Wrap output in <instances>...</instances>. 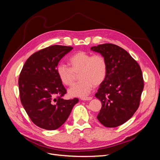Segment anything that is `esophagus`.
<instances>
[{"instance_id":"1","label":"esophagus","mask_w":160,"mask_h":160,"mask_svg":"<svg viewBox=\"0 0 160 160\" xmlns=\"http://www.w3.org/2000/svg\"><path fill=\"white\" fill-rule=\"evenodd\" d=\"M92 98L91 97H86V98H82L81 100L83 101H88V100H91Z\"/></svg>"}]
</instances>
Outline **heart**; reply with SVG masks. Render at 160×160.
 <instances>
[{
  "label": "heart",
  "mask_w": 160,
  "mask_h": 160,
  "mask_svg": "<svg viewBox=\"0 0 160 160\" xmlns=\"http://www.w3.org/2000/svg\"><path fill=\"white\" fill-rule=\"evenodd\" d=\"M70 67L59 64L57 73L62 83L71 86L74 83L77 75L81 79L69 89L71 96L83 98L88 95L93 87L100 85L108 74V62L101 55L79 51L72 55L69 60Z\"/></svg>",
  "instance_id": "heart-1"
}]
</instances>
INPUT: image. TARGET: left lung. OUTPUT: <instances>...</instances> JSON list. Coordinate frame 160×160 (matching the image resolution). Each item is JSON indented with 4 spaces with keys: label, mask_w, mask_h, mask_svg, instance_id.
Masks as SVG:
<instances>
[{
    "label": "left lung",
    "mask_w": 160,
    "mask_h": 160,
    "mask_svg": "<svg viewBox=\"0 0 160 160\" xmlns=\"http://www.w3.org/2000/svg\"><path fill=\"white\" fill-rule=\"evenodd\" d=\"M108 62V74L95 97L102 107L98 115L107 128H115L132 117L139 106L144 83L139 64L123 48L105 43L92 47Z\"/></svg>",
    "instance_id": "8db88e82"
}]
</instances>
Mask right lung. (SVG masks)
Segmentation results:
<instances>
[{
    "instance_id": "add662e5",
    "label": "right lung",
    "mask_w": 160,
    "mask_h": 160,
    "mask_svg": "<svg viewBox=\"0 0 160 160\" xmlns=\"http://www.w3.org/2000/svg\"><path fill=\"white\" fill-rule=\"evenodd\" d=\"M73 48L52 45L29 57L18 78L21 103L37 126L55 130L63 124L79 99L66 100L67 90L57 73L59 61Z\"/></svg>"
}]
</instances>
